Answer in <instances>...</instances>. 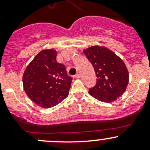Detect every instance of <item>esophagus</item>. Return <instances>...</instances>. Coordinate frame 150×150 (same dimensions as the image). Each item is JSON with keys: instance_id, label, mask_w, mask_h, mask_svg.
<instances>
[{"instance_id": "esophagus-1", "label": "esophagus", "mask_w": 150, "mask_h": 150, "mask_svg": "<svg viewBox=\"0 0 150 150\" xmlns=\"http://www.w3.org/2000/svg\"><path fill=\"white\" fill-rule=\"evenodd\" d=\"M80 75H80V72L78 71V72H77V73L76 75H75V77H76V78H80Z\"/></svg>"}]
</instances>
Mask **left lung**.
<instances>
[{
  "mask_svg": "<svg viewBox=\"0 0 150 150\" xmlns=\"http://www.w3.org/2000/svg\"><path fill=\"white\" fill-rule=\"evenodd\" d=\"M94 67L97 84L89 89L92 97L111 103L124 93L129 82V73L123 60L105 46H93L83 50Z\"/></svg>",
  "mask_w": 150,
  "mask_h": 150,
  "instance_id": "obj_1",
  "label": "left lung"
}]
</instances>
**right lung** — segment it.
<instances>
[{"label":"right lung","instance_id":"obj_1","mask_svg":"<svg viewBox=\"0 0 150 150\" xmlns=\"http://www.w3.org/2000/svg\"><path fill=\"white\" fill-rule=\"evenodd\" d=\"M57 51L44 49L27 66L22 82L29 98L42 108L53 107L68 97L72 77L56 61Z\"/></svg>","mask_w":150,"mask_h":150}]
</instances>
